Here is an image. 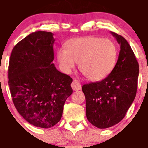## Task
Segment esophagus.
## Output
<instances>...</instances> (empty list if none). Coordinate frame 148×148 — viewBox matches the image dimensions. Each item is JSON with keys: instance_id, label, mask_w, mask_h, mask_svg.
Returning a JSON list of instances; mask_svg holds the SVG:
<instances>
[{"instance_id": "obj_1", "label": "esophagus", "mask_w": 148, "mask_h": 148, "mask_svg": "<svg viewBox=\"0 0 148 148\" xmlns=\"http://www.w3.org/2000/svg\"><path fill=\"white\" fill-rule=\"evenodd\" d=\"M71 86V87H72L73 90H74V91L79 90H81V88H82V85H81V84H80V82L78 81V80L76 79H74L73 80Z\"/></svg>"}]
</instances>
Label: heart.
<instances>
[{"label": "heart", "mask_w": 148, "mask_h": 148, "mask_svg": "<svg viewBox=\"0 0 148 148\" xmlns=\"http://www.w3.org/2000/svg\"><path fill=\"white\" fill-rule=\"evenodd\" d=\"M66 50L57 51V60L64 73L69 74L79 63L82 74L92 81L106 78L112 72L118 60L116 45L109 39L95 36L73 38L66 42Z\"/></svg>", "instance_id": "obj_1"}]
</instances>
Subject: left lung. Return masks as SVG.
I'll return each mask as SVG.
<instances>
[{
	"label": "left lung",
	"mask_w": 148,
	"mask_h": 148,
	"mask_svg": "<svg viewBox=\"0 0 148 148\" xmlns=\"http://www.w3.org/2000/svg\"><path fill=\"white\" fill-rule=\"evenodd\" d=\"M120 45L115 68L100 82L84 84L86 116L93 126L106 129L117 124L135 98L139 76V64L125 38L111 32Z\"/></svg>",
	"instance_id": "obj_1"
}]
</instances>
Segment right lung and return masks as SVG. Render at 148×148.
Wrapping results in <instances>:
<instances>
[{
	"label": "right lung",
	"mask_w": 148,
	"mask_h": 148,
	"mask_svg": "<svg viewBox=\"0 0 148 148\" xmlns=\"http://www.w3.org/2000/svg\"><path fill=\"white\" fill-rule=\"evenodd\" d=\"M52 32L38 31L18 42L11 52L8 85L13 103L29 124L51 128L61 120L72 79L60 72L54 59Z\"/></svg>",
	"instance_id": "add662e5"
}]
</instances>
